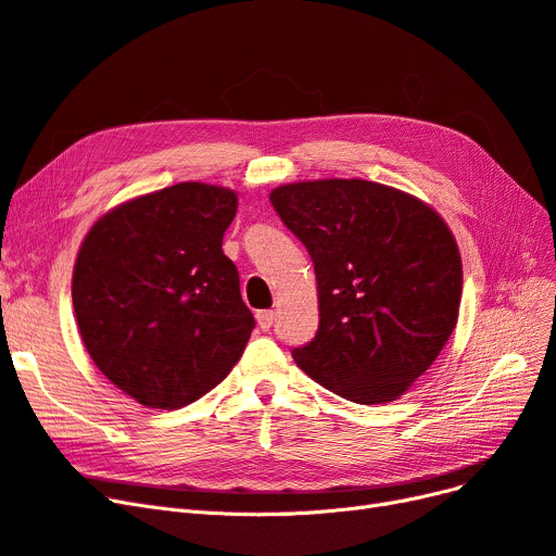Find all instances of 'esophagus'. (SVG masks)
Instances as JSON below:
<instances>
[{
    "instance_id": "34e87169",
    "label": "esophagus",
    "mask_w": 556,
    "mask_h": 556,
    "mask_svg": "<svg viewBox=\"0 0 556 556\" xmlns=\"http://www.w3.org/2000/svg\"><path fill=\"white\" fill-rule=\"evenodd\" d=\"M257 324H260V329L262 331H269L271 327H274V319H276V313L274 311H260L257 315Z\"/></svg>"
}]
</instances>
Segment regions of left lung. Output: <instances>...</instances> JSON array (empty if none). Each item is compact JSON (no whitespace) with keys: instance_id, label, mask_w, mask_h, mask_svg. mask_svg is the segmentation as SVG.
<instances>
[{"instance_id":"obj_1","label":"left lung","mask_w":556,"mask_h":556,"mask_svg":"<svg viewBox=\"0 0 556 556\" xmlns=\"http://www.w3.org/2000/svg\"><path fill=\"white\" fill-rule=\"evenodd\" d=\"M317 276L319 327L292 350L336 395L379 405L424 375L455 329L463 262L446 223L402 190L321 179L271 190Z\"/></svg>"}]
</instances>
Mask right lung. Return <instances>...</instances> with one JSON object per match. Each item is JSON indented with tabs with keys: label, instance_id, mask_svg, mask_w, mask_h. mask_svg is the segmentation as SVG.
Instances as JSON below:
<instances>
[{
	"label": "right lung",
	"instance_id": "obj_1",
	"mask_svg": "<svg viewBox=\"0 0 556 556\" xmlns=\"http://www.w3.org/2000/svg\"><path fill=\"white\" fill-rule=\"evenodd\" d=\"M237 193L186 181L130 200L85 237L73 308L85 348L114 387L179 409L218 387L255 317L223 253Z\"/></svg>",
	"mask_w": 556,
	"mask_h": 556
}]
</instances>
